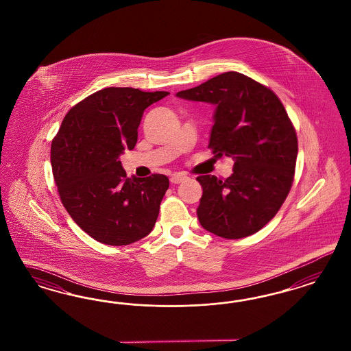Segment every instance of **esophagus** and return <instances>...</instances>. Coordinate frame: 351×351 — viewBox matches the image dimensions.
Listing matches in <instances>:
<instances>
[{"label": "esophagus", "instance_id": "1", "mask_svg": "<svg viewBox=\"0 0 351 351\" xmlns=\"http://www.w3.org/2000/svg\"><path fill=\"white\" fill-rule=\"evenodd\" d=\"M185 179H186V176H185L184 173L175 172V173H172V175H171L170 181L172 184H180V182H182Z\"/></svg>", "mask_w": 351, "mask_h": 351}]
</instances>
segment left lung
I'll use <instances>...</instances> for the list:
<instances>
[{
	"mask_svg": "<svg viewBox=\"0 0 351 351\" xmlns=\"http://www.w3.org/2000/svg\"><path fill=\"white\" fill-rule=\"evenodd\" d=\"M176 95L216 106L208 148L233 157V175L198 176L203 188L197 215L208 232L239 239L269 223L291 191L298 135L279 97L238 72H225Z\"/></svg>",
	"mask_w": 351,
	"mask_h": 351,
	"instance_id": "left-lung-1",
	"label": "left lung"
}]
</instances>
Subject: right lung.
<instances>
[{
	"instance_id": "right-lung-1",
	"label": "right lung",
	"mask_w": 351,
	"mask_h": 351,
	"mask_svg": "<svg viewBox=\"0 0 351 351\" xmlns=\"http://www.w3.org/2000/svg\"><path fill=\"white\" fill-rule=\"evenodd\" d=\"M106 87L69 109L51 143L53 180L65 210L95 241L131 245L148 235L169 189L166 175L128 179L119 156L134 149L144 110L167 96Z\"/></svg>"
}]
</instances>
